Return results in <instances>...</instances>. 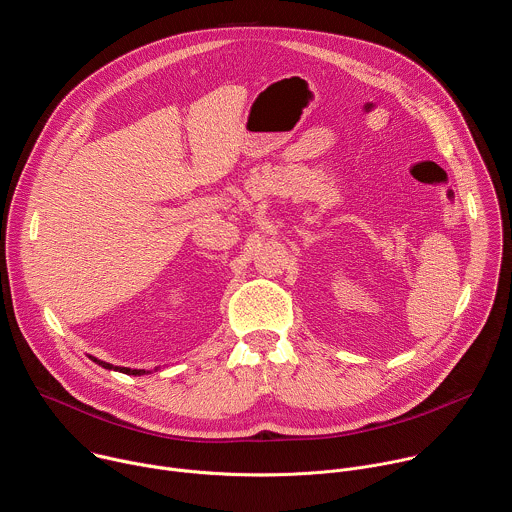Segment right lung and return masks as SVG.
Returning a JSON list of instances; mask_svg holds the SVG:
<instances>
[{"label": "right lung", "instance_id": "add662e5", "mask_svg": "<svg viewBox=\"0 0 512 512\" xmlns=\"http://www.w3.org/2000/svg\"><path fill=\"white\" fill-rule=\"evenodd\" d=\"M91 360H95L97 364H101L103 369H109V371H119V373H125V375H135V377H139V375H145V371L143 369H127V367H113V364H109V362H105V360H99V358H95V356H91Z\"/></svg>", "mask_w": 512, "mask_h": 512}]
</instances>
